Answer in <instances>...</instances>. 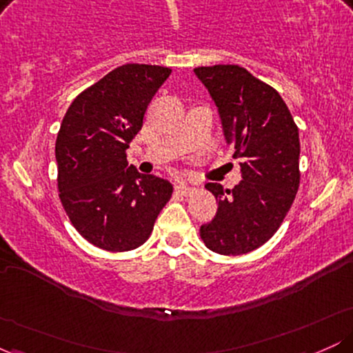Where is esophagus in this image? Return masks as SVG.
<instances>
[{"mask_svg":"<svg viewBox=\"0 0 353 353\" xmlns=\"http://www.w3.org/2000/svg\"><path fill=\"white\" fill-rule=\"evenodd\" d=\"M176 190L181 194V196H190V194H194V188H190V185L184 184V182H177L176 184Z\"/></svg>","mask_w":353,"mask_h":353,"instance_id":"1","label":"esophagus"}]
</instances>
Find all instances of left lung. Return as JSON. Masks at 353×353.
<instances>
[{"label":"left lung","mask_w":353,"mask_h":353,"mask_svg":"<svg viewBox=\"0 0 353 353\" xmlns=\"http://www.w3.org/2000/svg\"><path fill=\"white\" fill-rule=\"evenodd\" d=\"M221 116L242 181L234 189L209 182L219 208L201 239L212 252L241 255L277 232L301 184L299 129L277 91L237 64L194 70Z\"/></svg>","instance_id":"1"}]
</instances>
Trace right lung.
Returning <instances> with one entry per match:
<instances>
[{
  "label": "right lung",
  "mask_w": 353,
  "mask_h": 353,
  "mask_svg": "<svg viewBox=\"0 0 353 353\" xmlns=\"http://www.w3.org/2000/svg\"><path fill=\"white\" fill-rule=\"evenodd\" d=\"M171 70L124 64L84 89L68 108L56 139L59 199L74 229L99 249L143 245L172 196V184L128 165L152 96Z\"/></svg>",
  "instance_id": "1"
}]
</instances>
